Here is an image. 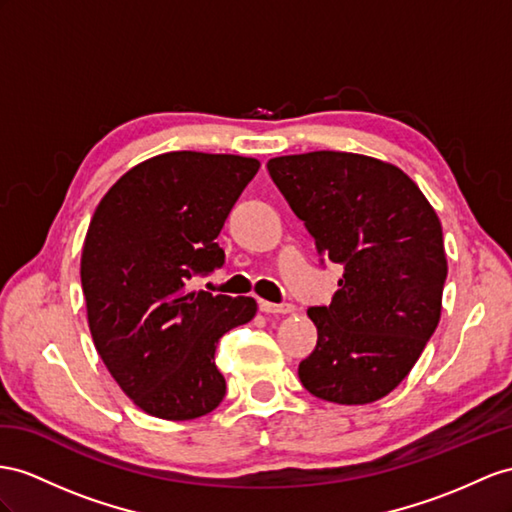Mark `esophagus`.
Masks as SVG:
<instances>
[{
  "mask_svg": "<svg viewBox=\"0 0 512 512\" xmlns=\"http://www.w3.org/2000/svg\"><path fill=\"white\" fill-rule=\"evenodd\" d=\"M259 311H264V313H290L292 305H287V303L274 305V303H268V300H259Z\"/></svg>",
  "mask_w": 512,
  "mask_h": 512,
  "instance_id": "esophagus-1",
  "label": "esophagus"
}]
</instances>
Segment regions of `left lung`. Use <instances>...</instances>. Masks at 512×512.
I'll list each match as a JSON object with an SVG mask.
<instances>
[{"mask_svg":"<svg viewBox=\"0 0 512 512\" xmlns=\"http://www.w3.org/2000/svg\"><path fill=\"white\" fill-rule=\"evenodd\" d=\"M320 261L344 266L331 305L311 307L318 344L300 361L309 393L368 404L396 389L441 318L448 277L441 222L400 168L368 155L313 151L268 162Z\"/></svg>","mask_w":512,"mask_h":512,"instance_id":"8db88e82","label":"left lung"}]
</instances>
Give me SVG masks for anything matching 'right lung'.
<instances>
[{
	"instance_id": "add662e5",
	"label": "right lung",
	"mask_w": 512,
	"mask_h": 512,
	"mask_svg": "<svg viewBox=\"0 0 512 512\" xmlns=\"http://www.w3.org/2000/svg\"><path fill=\"white\" fill-rule=\"evenodd\" d=\"M259 170L253 157L173 151L134 166L95 209L82 251L88 326L144 413L194 419L225 398L218 339L251 322V296L192 290L225 264L216 238Z\"/></svg>"
}]
</instances>
